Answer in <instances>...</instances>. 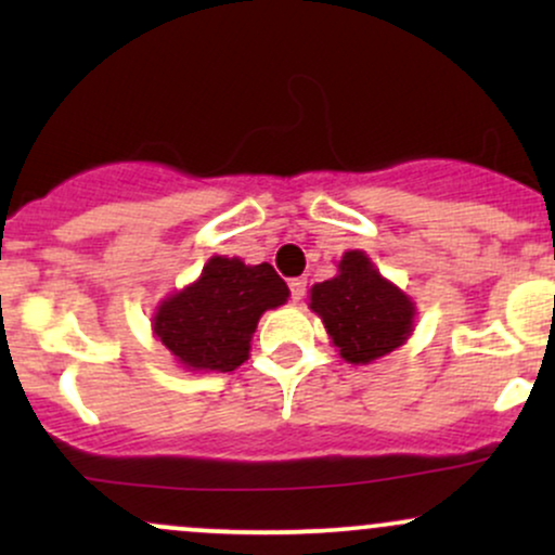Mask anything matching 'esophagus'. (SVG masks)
Wrapping results in <instances>:
<instances>
[{"mask_svg": "<svg viewBox=\"0 0 555 555\" xmlns=\"http://www.w3.org/2000/svg\"><path fill=\"white\" fill-rule=\"evenodd\" d=\"M289 292H292V299H295V302H299V299L305 297V292H308V282H305L302 276L292 279V282H289Z\"/></svg>", "mask_w": 555, "mask_h": 555, "instance_id": "obj_1", "label": "esophagus"}]
</instances>
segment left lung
<instances>
[{
    "label": "left lung",
    "instance_id": "1",
    "mask_svg": "<svg viewBox=\"0 0 555 555\" xmlns=\"http://www.w3.org/2000/svg\"><path fill=\"white\" fill-rule=\"evenodd\" d=\"M310 310L321 315L334 347L352 365L393 352L415 323V302L386 282L362 250L344 253L339 273L310 289Z\"/></svg>",
    "mask_w": 555,
    "mask_h": 555
}]
</instances>
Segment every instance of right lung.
<instances>
[{
  "instance_id": "obj_1",
  "label": "right lung",
  "mask_w": 555,
  "mask_h": 555,
  "mask_svg": "<svg viewBox=\"0 0 555 555\" xmlns=\"http://www.w3.org/2000/svg\"><path fill=\"white\" fill-rule=\"evenodd\" d=\"M273 266L214 256L201 279L158 305L154 334L188 371L229 373L250 354L260 315L286 302Z\"/></svg>"
}]
</instances>
